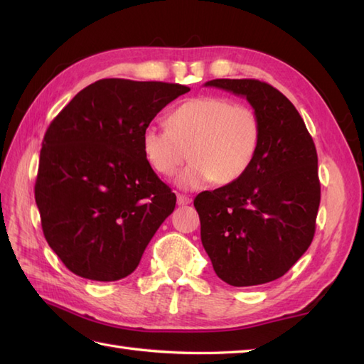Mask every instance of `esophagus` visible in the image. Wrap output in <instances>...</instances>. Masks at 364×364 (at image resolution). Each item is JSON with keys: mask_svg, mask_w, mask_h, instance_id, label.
I'll return each instance as SVG.
<instances>
[{"mask_svg": "<svg viewBox=\"0 0 364 364\" xmlns=\"http://www.w3.org/2000/svg\"><path fill=\"white\" fill-rule=\"evenodd\" d=\"M192 202V200L188 197V196H183V194H178L176 196V203L180 206H184V205H189Z\"/></svg>", "mask_w": 364, "mask_h": 364, "instance_id": "obj_1", "label": "esophagus"}]
</instances>
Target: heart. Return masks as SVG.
<instances>
[{"instance_id": "heart-1", "label": "heart", "mask_w": 364, "mask_h": 364, "mask_svg": "<svg viewBox=\"0 0 364 364\" xmlns=\"http://www.w3.org/2000/svg\"><path fill=\"white\" fill-rule=\"evenodd\" d=\"M166 125L144 129V156L154 172L172 176L189 153L192 161L176 180L184 189L237 181L253 164L261 144L258 114L223 97L189 98L168 112Z\"/></svg>"}]
</instances>
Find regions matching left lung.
Segmentation results:
<instances>
[{"label":"left lung","instance_id":"8db88e82","mask_svg":"<svg viewBox=\"0 0 364 364\" xmlns=\"http://www.w3.org/2000/svg\"><path fill=\"white\" fill-rule=\"evenodd\" d=\"M205 86L245 97L258 114L261 144L237 181L194 200L214 272L231 286L274 282L310 247L321 203L318 153L304 119L280 90L258 80Z\"/></svg>","mask_w":364,"mask_h":364}]
</instances>
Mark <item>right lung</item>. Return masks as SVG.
I'll return each mask as SVG.
<instances>
[{
    "label": "right lung",
    "mask_w": 364,
    "mask_h": 364,
    "mask_svg": "<svg viewBox=\"0 0 364 364\" xmlns=\"http://www.w3.org/2000/svg\"><path fill=\"white\" fill-rule=\"evenodd\" d=\"M189 90L161 81L100 80L50 123L36 203L46 242L73 274L95 282L128 277L173 213L176 196L146 162L142 133Z\"/></svg>",
    "instance_id": "1"
}]
</instances>
